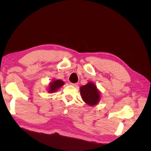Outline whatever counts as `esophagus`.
I'll return each instance as SVG.
<instances>
[{
  "label": "esophagus",
  "mask_w": 151,
  "mask_h": 151,
  "mask_svg": "<svg viewBox=\"0 0 151 151\" xmlns=\"http://www.w3.org/2000/svg\"><path fill=\"white\" fill-rule=\"evenodd\" d=\"M70 85L76 87L77 85H78V84H77V83H70Z\"/></svg>",
  "instance_id": "obj_1"
}]
</instances>
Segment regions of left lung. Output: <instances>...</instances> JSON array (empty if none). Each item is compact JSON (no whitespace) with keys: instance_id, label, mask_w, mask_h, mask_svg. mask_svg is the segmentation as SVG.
I'll list each match as a JSON object with an SVG mask.
<instances>
[{"instance_id":"8db88e82","label":"left lung","mask_w":151,"mask_h":151,"mask_svg":"<svg viewBox=\"0 0 151 151\" xmlns=\"http://www.w3.org/2000/svg\"><path fill=\"white\" fill-rule=\"evenodd\" d=\"M80 92L82 99L89 106L96 105L101 99L99 90L92 82H89L87 84L81 86Z\"/></svg>"}]
</instances>
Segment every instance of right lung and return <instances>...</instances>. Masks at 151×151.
Returning <instances> with one entry per match:
<instances>
[{"label":"right lung","mask_w":151,"mask_h":151,"mask_svg":"<svg viewBox=\"0 0 151 151\" xmlns=\"http://www.w3.org/2000/svg\"><path fill=\"white\" fill-rule=\"evenodd\" d=\"M63 84H64V82L62 80H53L49 84L48 92L50 93H55Z\"/></svg>","instance_id":"add662e5"}]
</instances>
